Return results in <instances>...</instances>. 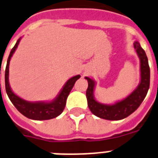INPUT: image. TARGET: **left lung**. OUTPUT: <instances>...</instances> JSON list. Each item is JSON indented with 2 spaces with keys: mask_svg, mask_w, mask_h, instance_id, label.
Returning a JSON list of instances; mask_svg holds the SVG:
<instances>
[{
  "mask_svg": "<svg viewBox=\"0 0 158 158\" xmlns=\"http://www.w3.org/2000/svg\"><path fill=\"white\" fill-rule=\"evenodd\" d=\"M133 46L140 60V82L138 87L126 98L115 102L113 104H104L99 103L94 98V89L96 82L89 77H85L87 79L88 86L86 91L88 106L90 111L95 116L107 120H121L133 112L140 106L146 97L150 85V68L146 53L141 47L139 42L135 41Z\"/></svg>",
  "mask_w": 158,
  "mask_h": 158,
  "instance_id": "left-lung-1",
  "label": "left lung"
}]
</instances>
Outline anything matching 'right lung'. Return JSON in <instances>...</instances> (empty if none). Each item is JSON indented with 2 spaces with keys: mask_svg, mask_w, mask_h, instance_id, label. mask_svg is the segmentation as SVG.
Wrapping results in <instances>:
<instances>
[{
  "mask_svg": "<svg viewBox=\"0 0 158 158\" xmlns=\"http://www.w3.org/2000/svg\"><path fill=\"white\" fill-rule=\"evenodd\" d=\"M20 40H21V37L18 39L15 46L12 48L8 60H7L6 67L5 71V84H6V91L7 95L9 97L10 100L11 101V103L14 104L18 111L28 118L40 121V120H48V119L56 118L63 112L69 94L74 87L75 82L80 78V75L78 74L69 79L64 84L63 88L61 89L59 94L51 101L30 102V101H26L20 98L18 95L15 94V93L12 91L11 88L10 86L9 65L10 59L13 54L15 53V50L17 49Z\"/></svg>",
  "mask_w": 158,
  "mask_h": 158,
  "instance_id": "obj_1",
  "label": "right lung"
}]
</instances>
